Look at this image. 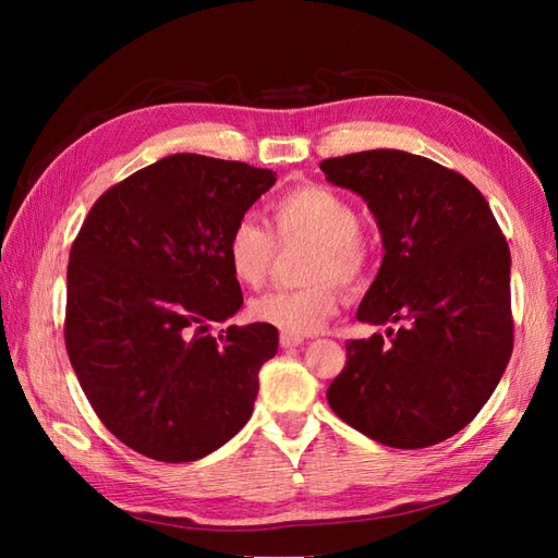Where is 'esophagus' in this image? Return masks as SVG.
<instances>
[{
  "label": "esophagus",
  "instance_id": "obj_1",
  "mask_svg": "<svg viewBox=\"0 0 558 558\" xmlns=\"http://www.w3.org/2000/svg\"><path fill=\"white\" fill-rule=\"evenodd\" d=\"M280 345L282 348H300V345H304V338L302 336H288V333H282L280 336Z\"/></svg>",
  "mask_w": 558,
  "mask_h": 558
}]
</instances>
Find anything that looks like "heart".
<instances>
[{"label":"heart","instance_id":"heart-1","mask_svg":"<svg viewBox=\"0 0 558 558\" xmlns=\"http://www.w3.org/2000/svg\"><path fill=\"white\" fill-rule=\"evenodd\" d=\"M272 222L280 240H306L314 252L306 258L304 288L272 290L248 304L254 322L288 336H312L338 314L340 292L333 280L350 290L364 286L369 272V246L360 232V213L350 198L322 184H302L272 204ZM276 256L268 228L254 218H240L225 240V258L232 278L244 288L266 280Z\"/></svg>","mask_w":558,"mask_h":558}]
</instances>
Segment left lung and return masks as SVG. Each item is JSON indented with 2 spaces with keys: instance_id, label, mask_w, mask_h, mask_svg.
<instances>
[{
  "instance_id": "1",
  "label": "left lung",
  "mask_w": 558,
  "mask_h": 558,
  "mask_svg": "<svg viewBox=\"0 0 558 558\" xmlns=\"http://www.w3.org/2000/svg\"><path fill=\"white\" fill-rule=\"evenodd\" d=\"M374 213L384 260L357 310L384 336L348 340L328 386L342 422L390 448H426L468 426L513 352L511 252L487 198L429 158L378 148L322 162Z\"/></svg>"
}]
</instances>
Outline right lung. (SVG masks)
<instances>
[{"label": "right lung", "mask_w": 558, "mask_h": 558, "mask_svg": "<svg viewBox=\"0 0 558 558\" xmlns=\"http://www.w3.org/2000/svg\"><path fill=\"white\" fill-rule=\"evenodd\" d=\"M276 172L174 153L108 189L66 268L64 340L100 422L160 462L198 460L254 412L278 328L210 324L240 312L225 240Z\"/></svg>", "instance_id": "obj_1"}]
</instances>
